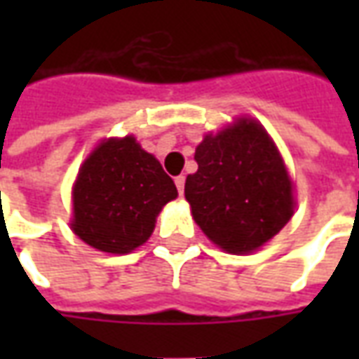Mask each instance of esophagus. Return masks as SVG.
I'll use <instances>...</instances> for the list:
<instances>
[{
    "instance_id": "34e87169",
    "label": "esophagus",
    "mask_w": 359,
    "mask_h": 359,
    "mask_svg": "<svg viewBox=\"0 0 359 359\" xmlns=\"http://www.w3.org/2000/svg\"><path fill=\"white\" fill-rule=\"evenodd\" d=\"M184 175H179V177H177V179H175V184H177V188H179V194L182 196L184 194Z\"/></svg>"
}]
</instances>
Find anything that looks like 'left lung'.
I'll use <instances>...</instances> for the list:
<instances>
[{
	"instance_id": "left-lung-1",
	"label": "left lung",
	"mask_w": 359,
	"mask_h": 359,
	"mask_svg": "<svg viewBox=\"0 0 359 359\" xmlns=\"http://www.w3.org/2000/svg\"><path fill=\"white\" fill-rule=\"evenodd\" d=\"M194 159L184 196L205 236L229 254L254 252L292 217V182L256 121L208 134Z\"/></svg>"
}]
</instances>
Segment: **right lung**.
<instances>
[{
    "label": "right lung",
    "instance_id": "add662e5",
    "mask_svg": "<svg viewBox=\"0 0 359 359\" xmlns=\"http://www.w3.org/2000/svg\"><path fill=\"white\" fill-rule=\"evenodd\" d=\"M177 187L133 136L103 142L84 161L73 188V231L92 248L128 254L154 233L157 213Z\"/></svg>",
    "mask_w": 359,
    "mask_h": 359
}]
</instances>
